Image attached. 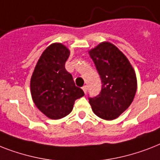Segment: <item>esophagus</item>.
<instances>
[{
	"label": "esophagus",
	"instance_id": "obj_1",
	"mask_svg": "<svg viewBox=\"0 0 160 160\" xmlns=\"http://www.w3.org/2000/svg\"><path fill=\"white\" fill-rule=\"evenodd\" d=\"M82 89H83V91L86 93V92H87V86H86V85H84V86L82 87Z\"/></svg>",
	"mask_w": 160,
	"mask_h": 160
}]
</instances>
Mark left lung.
Masks as SVG:
<instances>
[{
  "label": "left lung",
  "instance_id": "8db88e82",
  "mask_svg": "<svg viewBox=\"0 0 160 160\" xmlns=\"http://www.w3.org/2000/svg\"><path fill=\"white\" fill-rule=\"evenodd\" d=\"M89 53L102 81L99 94L89 98L92 110L104 120L116 119L134 99L137 88L134 69L127 57L110 42H101Z\"/></svg>",
  "mask_w": 160,
  "mask_h": 160
}]
</instances>
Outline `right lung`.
I'll return each instance as SVG.
<instances>
[{"mask_svg": "<svg viewBox=\"0 0 160 160\" xmlns=\"http://www.w3.org/2000/svg\"><path fill=\"white\" fill-rule=\"evenodd\" d=\"M70 51L62 43H52L40 57L30 80L33 102L51 119L67 116L77 98L84 95L65 68Z\"/></svg>", "mask_w": 160, "mask_h": 160, "instance_id": "right-lung-1", "label": "right lung"}]
</instances>
